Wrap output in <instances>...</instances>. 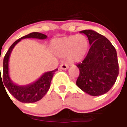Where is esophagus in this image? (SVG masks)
<instances>
[{
	"label": "esophagus",
	"mask_w": 127,
	"mask_h": 127,
	"mask_svg": "<svg viewBox=\"0 0 127 127\" xmlns=\"http://www.w3.org/2000/svg\"><path fill=\"white\" fill-rule=\"evenodd\" d=\"M60 69H63V70H66L68 68V66L67 64H62L60 65V67H59Z\"/></svg>",
	"instance_id": "esophagus-1"
}]
</instances>
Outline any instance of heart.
<instances>
[{
	"instance_id": "1",
	"label": "heart",
	"mask_w": 127,
	"mask_h": 127,
	"mask_svg": "<svg viewBox=\"0 0 127 127\" xmlns=\"http://www.w3.org/2000/svg\"><path fill=\"white\" fill-rule=\"evenodd\" d=\"M51 51L60 57H65L70 63L82 61L89 49V40L85 35H72L52 39L50 43Z\"/></svg>"
}]
</instances>
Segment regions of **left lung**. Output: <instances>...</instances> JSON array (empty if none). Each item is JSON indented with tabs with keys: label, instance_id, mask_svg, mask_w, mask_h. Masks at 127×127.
Wrapping results in <instances>:
<instances>
[{
	"label": "left lung",
	"instance_id": "1",
	"mask_svg": "<svg viewBox=\"0 0 127 127\" xmlns=\"http://www.w3.org/2000/svg\"><path fill=\"white\" fill-rule=\"evenodd\" d=\"M80 32L88 37L90 48L84 60L76 65L80 71L76 85L90 95H103L112 88L119 74L117 51L106 37L94 30Z\"/></svg>",
	"mask_w": 127,
	"mask_h": 127
}]
</instances>
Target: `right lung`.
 Instances as JSON below:
<instances>
[{"mask_svg": "<svg viewBox=\"0 0 127 127\" xmlns=\"http://www.w3.org/2000/svg\"><path fill=\"white\" fill-rule=\"evenodd\" d=\"M26 38H34L39 39H45L47 38V36L39 33V32H32L29 34H27L24 37L18 39L17 41L14 42L9 49L7 50V53L3 59V68H2V76L1 77L0 68V81H2L3 87H6L7 90L11 95L19 100L21 102L25 103H31L35 102L40 100L42 97L46 95L47 91L50 88L51 81L54 74L55 73L58 68L51 71H48L44 73L39 79L33 82L30 84L26 85H18L14 83L10 79L9 75V59L11 54L13 48L23 39ZM5 88V87H4ZM6 91V90H5ZM7 93V92H6Z\"/></svg>", "mask_w": 127, "mask_h": 127, "instance_id": "add662e5", "label": "right lung"}]
</instances>
